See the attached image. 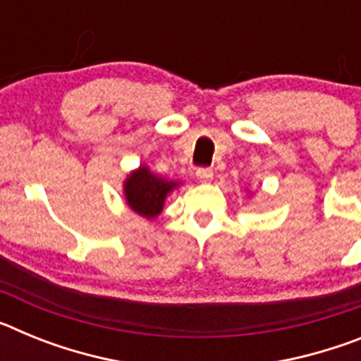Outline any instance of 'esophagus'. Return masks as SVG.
Segmentation results:
<instances>
[{
  "label": "esophagus",
  "mask_w": 361,
  "mask_h": 361,
  "mask_svg": "<svg viewBox=\"0 0 361 361\" xmlns=\"http://www.w3.org/2000/svg\"><path fill=\"white\" fill-rule=\"evenodd\" d=\"M212 177H213L212 168H199V170H197V178H199V180H202V183H208V180H212Z\"/></svg>",
  "instance_id": "esophagus-1"
}]
</instances>
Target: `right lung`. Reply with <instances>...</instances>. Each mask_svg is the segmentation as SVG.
Wrapping results in <instances>:
<instances>
[{
    "label": "right lung",
    "instance_id": "add662e5",
    "mask_svg": "<svg viewBox=\"0 0 361 361\" xmlns=\"http://www.w3.org/2000/svg\"><path fill=\"white\" fill-rule=\"evenodd\" d=\"M177 186L175 183H166L162 178L149 173L145 166L133 171L124 184V193L130 208L146 219H153L162 212L166 195Z\"/></svg>",
    "mask_w": 361,
    "mask_h": 361
}]
</instances>
